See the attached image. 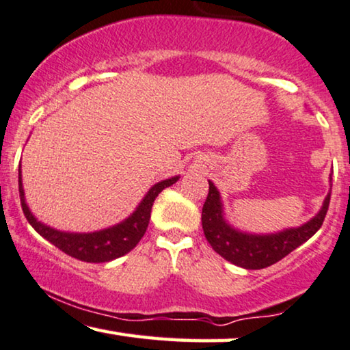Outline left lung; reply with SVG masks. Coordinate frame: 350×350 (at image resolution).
<instances>
[{
	"mask_svg": "<svg viewBox=\"0 0 350 350\" xmlns=\"http://www.w3.org/2000/svg\"><path fill=\"white\" fill-rule=\"evenodd\" d=\"M328 204L329 191L319 212L301 226L269 234H255L242 231L229 223L224 213L221 193L213 181L208 180V196L202 207V228L205 239L224 260L243 269H265L303 245L319 231L327 215Z\"/></svg>",
	"mask_w": 350,
	"mask_h": 350,
	"instance_id": "8db88e82",
	"label": "left lung"
}]
</instances>
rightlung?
<instances>
[{"label": "right lung", "mask_w": 350, "mask_h": 350, "mask_svg": "<svg viewBox=\"0 0 350 350\" xmlns=\"http://www.w3.org/2000/svg\"><path fill=\"white\" fill-rule=\"evenodd\" d=\"M178 180L180 175H175L170 176V178L157 181L143 196V199L137 205V208L127 218L113 224V226L94 232H70L47 226V224L40 221L33 215L27 204L25 191H23L22 167H18V193H21L22 210L25 213L28 223L35 228V231L41 237L49 241L52 245L60 248L66 255L85 262H108L131 252L140 242L143 234L146 232L148 223H150L151 218V207L154 199L157 198V194L162 189L176 183Z\"/></svg>", "instance_id": "obj_1"}]
</instances>
